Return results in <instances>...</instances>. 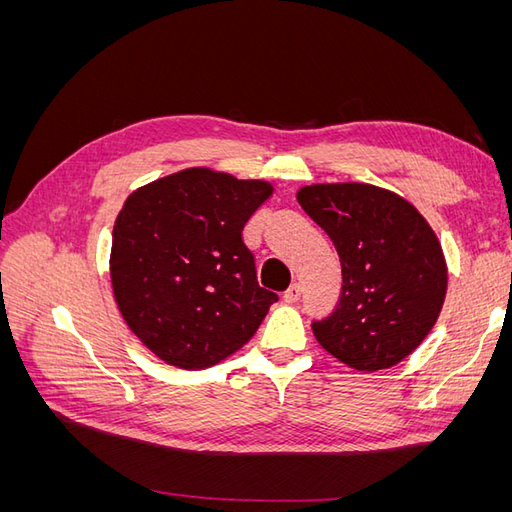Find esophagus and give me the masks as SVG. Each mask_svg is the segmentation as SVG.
I'll use <instances>...</instances> for the list:
<instances>
[{"label":"esophagus","mask_w":512,"mask_h":512,"mask_svg":"<svg viewBox=\"0 0 512 512\" xmlns=\"http://www.w3.org/2000/svg\"><path fill=\"white\" fill-rule=\"evenodd\" d=\"M299 299H301V286H299V284H292V286L284 292V303L292 305V303H297Z\"/></svg>","instance_id":"1"}]
</instances>
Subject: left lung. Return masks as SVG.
<instances>
[{
  "instance_id": "8db88e82",
  "label": "left lung",
  "mask_w": 512,
  "mask_h": 512,
  "mask_svg": "<svg viewBox=\"0 0 512 512\" xmlns=\"http://www.w3.org/2000/svg\"><path fill=\"white\" fill-rule=\"evenodd\" d=\"M299 205L333 241L342 294L316 320L318 344L356 371L395 367L438 322L448 269L438 235L399 194L371 183H312Z\"/></svg>"
}]
</instances>
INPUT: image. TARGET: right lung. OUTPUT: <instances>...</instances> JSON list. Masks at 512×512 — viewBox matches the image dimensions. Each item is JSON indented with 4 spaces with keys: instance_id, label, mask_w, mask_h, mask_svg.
<instances>
[{
    "instance_id": "1",
    "label": "right lung",
    "mask_w": 512,
    "mask_h": 512,
    "mask_svg": "<svg viewBox=\"0 0 512 512\" xmlns=\"http://www.w3.org/2000/svg\"><path fill=\"white\" fill-rule=\"evenodd\" d=\"M273 183L207 166L134 190L111 247V284L130 331L168 365L205 369L241 350L277 294L258 286L241 230Z\"/></svg>"
}]
</instances>
